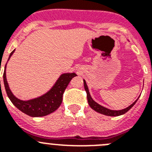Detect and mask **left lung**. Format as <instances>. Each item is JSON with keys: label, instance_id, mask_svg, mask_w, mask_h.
<instances>
[{"label": "left lung", "instance_id": "1", "mask_svg": "<svg viewBox=\"0 0 152 152\" xmlns=\"http://www.w3.org/2000/svg\"><path fill=\"white\" fill-rule=\"evenodd\" d=\"M84 89H85L86 92H87V97H88V104H89L90 107L95 110L96 112L99 113L103 114V115H106V116H121V115H123L124 113H126V112H128L129 110L132 107H133L135 105V103H136L138 99L139 98V96L137 98V100H135V102L132 103L131 105L129 106L128 107H126V108L123 109V110H110V109L107 108L105 107H103L100 104L96 103V101L93 100V98L91 97V94L89 92V89H88V87L87 85V83H86L85 80L84 79Z\"/></svg>", "mask_w": 152, "mask_h": 152}]
</instances>
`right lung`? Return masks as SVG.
<instances>
[{"label":"right lung","mask_w":152,"mask_h":152,"mask_svg":"<svg viewBox=\"0 0 152 152\" xmlns=\"http://www.w3.org/2000/svg\"><path fill=\"white\" fill-rule=\"evenodd\" d=\"M15 52V49L13 51L9 56L7 61L10 60V57ZM7 64H5L4 72V84L6 90L7 94L8 97L12 102L13 105L17 109L22 111L23 113L32 117H41L45 116L52 113L56 111L61 105L62 102V96L66 89L67 86L72 78L77 75L75 73H63L57 79L54 85L45 93L44 94L38 96V97L33 98L30 100H23L17 98L13 95L10 88L9 87L6 76V68ZM1 84V80H0Z\"/></svg>","instance_id":"1"}]
</instances>
